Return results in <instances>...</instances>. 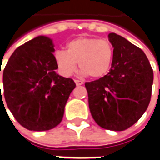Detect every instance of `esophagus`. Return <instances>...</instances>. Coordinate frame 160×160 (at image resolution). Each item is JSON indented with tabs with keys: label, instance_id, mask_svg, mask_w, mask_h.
Segmentation results:
<instances>
[{
	"label": "esophagus",
	"instance_id": "34e87169",
	"mask_svg": "<svg viewBox=\"0 0 160 160\" xmlns=\"http://www.w3.org/2000/svg\"><path fill=\"white\" fill-rule=\"evenodd\" d=\"M74 82H75V84L77 86H80V85L83 84V81H81V80H74Z\"/></svg>",
	"mask_w": 160,
	"mask_h": 160
}]
</instances>
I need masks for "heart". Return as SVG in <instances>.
Listing matches in <instances>:
<instances>
[{
    "label": "heart",
    "mask_w": 160,
    "mask_h": 160,
    "mask_svg": "<svg viewBox=\"0 0 160 160\" xmlns=\"http://www.w3.org/2000/svg\"><path fill=\"white\" fill-rule=\"evenodd\" d=\"M114 58V48L106 39L78 38L66 44V52L58 51L54 60L60 74L71 76L79 63L82 75L94 79L105 76L110 70Z\"/></svg>",
    "instance_id": "1"
}]
</instances>
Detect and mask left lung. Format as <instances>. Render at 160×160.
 Here are the masks:
<instances>
[{
	"instance_id": "8db88e82",
	"label": "left lung",
	"mask_w": 160,
	"mask_h": 160,
	"mask_svg": "<svg viewBox=\"0 0 160 160\" xmlns=\"http://www.w3.org/2000/svg\"><path fill=\"white\" fill-rule=\"evenodd\" d=\"M114 48L107 75L86 82L88 105L95 122L103 129L124 130L140 119L148 108L153 71L144 52L127 39L109 33Z\"/></svg>"
}]
</instances>
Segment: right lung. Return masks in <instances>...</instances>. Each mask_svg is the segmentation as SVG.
Returning a JSON list of instances; mask_svg holds the SVG:
<instances>
[{"instance_id": "obj_1", "label": "right lung", "mask_w": 160, "mask_h": 160, "mask_svg": "<svg viewBox=\"0 0 160 160\" xmlns=\"http://www.w3.org/2000/svg\"><path fill=\"white\" fill-rule=\"evenodd\" d=\"M54 51L52 39L38 36L16 49L3 70L1 102L6 101L16 121L27 130L43 131L59 124L76 87L72 79L55 72Z\"/></svg>"}]
</instances>
